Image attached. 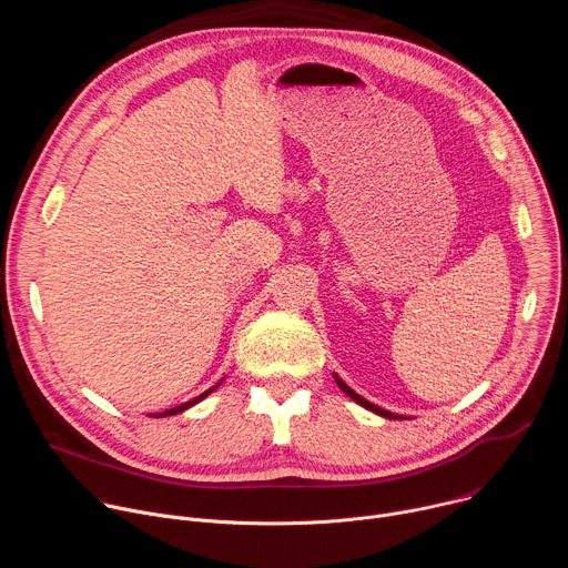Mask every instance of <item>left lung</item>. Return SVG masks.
Segmentation results:
<instances>
[{
    "mask_svg": "<svg viewBox=\"0 0 568 568\" xmlns=\"http://www.w3.org/2000/svg\"><path fill=\"white\" fill-rule=\"evenodd\" d=\"M335 379H337V384L342 386V390H344L346 395H351V397H353L355 402H359V404H362V407H366L368 412H373V414H377V416H384V418H399V416H395V414H390V412H384V409L375 407V404H371V402H368V399H364L362 395H357V393H355V390H353L351 386H346V384H344V382H342V379H339L337 375H335Z\"/></svg>",
    "mask_w": 568,
    "mask_h": 568,
    "instance_id": "left-lung-1",
    "label": "left lung"
}]
</instances>
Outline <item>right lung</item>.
<instances>
[{
  "label": "right lung",
  "mask_w": 568,
  "mask_h": 568,
  "mask_svg": "<svg viewBox=\"0 0 568 568\" xmlns=\"http://www.w3.org/2000/svg\"><path fill=\"white\" fill-rule=\"evenodd\" d=\"M215 388V386H213ZM213 388H209V390H204L202 395H197V397H193L191 402H184V404H180V407H175V409H169V412H161V414H154L152 418H161V416H175V414H182V412H186L189 407H193V404H197L200 399H204Z\"/></svg>",
  "instance_id": "1"
}]
</instances>
